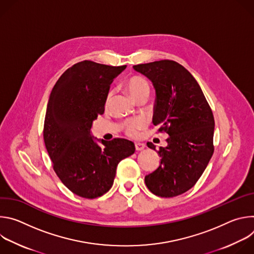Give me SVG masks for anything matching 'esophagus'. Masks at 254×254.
<instances>
[{
	"label": "esophagus",
	"mask_w": 254,
	"mask_h": 254,
	"mask_svg": "<svg viewBox=\"0 0 254 254\" xmlns=\"http://www.w3.org/2000/svg\"><path fill=\"white\" fill-rule=\"evenodd\" d=\"M144 143H141V142H135L134 143V148H135V150L136 151H141V150H143L144 149Z\"/></svg>",
	"instance_id": "obj_1"
}]
</instances>
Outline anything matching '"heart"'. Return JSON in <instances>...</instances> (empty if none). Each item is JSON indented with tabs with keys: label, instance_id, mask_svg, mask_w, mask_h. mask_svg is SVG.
Here are the masks:
<instances>
[{
	"label": "heart",
	"instance_id": "obj_1",
	"mask_svg": "<svg viewBox=\"0 0 254 254\" xmlns=\"http://www.w3.org/2000/svg\"><path fill=\"white\" fill-rule=\"evenodd\" d=\"M126 89L135 101L141 98H148L150 94L149 83L141 77L133 76L130 77L126 83ZM147 126V123L140 118L129 120L124 123L123 127L127 135L130 137H135L138 135V131Z\"/></svg>",
	"mask_w": 254,
	"mask_h": 254
}]
</instances>
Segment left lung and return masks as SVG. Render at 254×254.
<instances>
[{
    "instance_id": "8db88e82",
    "label": "left lung",
    "mask_w": 254,
    "mask_h": 254,
    "mask_svg": "<svg viewBox=\"0 0 254 254\" xmlns=\"http://www.w3.org/2000/svg\"><path fill=\"white\" fill-rule=\"evenodd\" d=\"M133 69L153 82L157 94L153 123L170 135L168 146L158 151L159 168L144 177V183L159 197L181 195L197 183L214 153L212 110L197 80L178 62L160 60ZM147 144L156 150L153 142Z\"/></svg>"
}]
</instances>
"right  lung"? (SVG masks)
Listing matches in <instances>:
<instances>
[{"label": "right lung", "instance_id": "1", "mask_svg": "<svg viewBox=\"0 0 254 254\" xmlns=\"http://www.w3.org/2000/svg\"><path fill=\"white\" fill-rule=\"evenodd\" d=\"M123 66L84 60L59 77L49 97L43 137L61 182L86 199L102 196L114 184L119 163L134 153L132 141L116 137L98 146L90 135L92 122L104 113L111 84Z\"/></svg>", "mask_w": 254, "mask_h": 254}]
</instances>
